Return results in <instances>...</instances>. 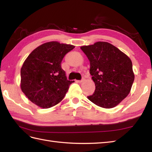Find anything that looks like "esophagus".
<instances>
[{
    "instance_id": "obj_1",
    "label": "esophagus",
    "mask_w": 152,
    "mask_h": 152,
    "mask_svg": "<svg viewBox=\"0 0 152 152\" xmlns=\"http://www.w3.org/2000/svg\"><path fill=\"white\" fill-rule=\"evenodd\" d=\"M83 81H84V79H82V80H78V81H77V82H78V83H82V82H83Z\"/></svg>"
}]
</instances>
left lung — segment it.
I'll use <instances>...</instances> for the list:
<instances>
[{
    "instance_id": "8db88e82",
    "label": "left lung",
    "mask_w": 152,
    "mask_h": 152,
    "mask_svg": "<svg viewBox=\"0 0 152 152\" xmlns=\"http://www.w3.org/2000/svg\"><path fill=\"white\" fill-rule=\"evenodd\" d=\"M80 48L89 61V72L95 84L94 93L88 99L100 107H115L129 94L134 82L131 59L106 42Z\"/></svg>"
}]
</instances>
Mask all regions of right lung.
<instances>
[{"instance_id": "obj_1", "label": "right lung", "mask_w": 152, "mask_h": 152, "mask_svg": "<svg viewBox=\"0 0 152 152\" xmlns=\"http://www.w3.org/2000/svg\"><path fill=\"white\" fill-rule=\"evenodd\" d=\"M75 46L51 41L32 51L21 69L20 87L34 104L49 108L63 99L73 81L67 80L61 68L64 56Z\"/></svg>"}]
</instances>
